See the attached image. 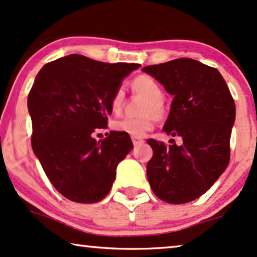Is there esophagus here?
Here are the masks:
<instances>
[{"label":"esophagus","mask_w":257,"mask_h":257,"mask_svg":"<svg viewBox=\"0 0 257 257\" xmlns=\"http://www.w3.org/2000/svg\"><path fill=\"white\" fill-rule=\"evenodd\" d=\"M132 141H133V143H134L135 147L142 145V143L145 142L142 139H140V138H132Z\"/></svg>","instance_id":"34e87169"}]
</instances>
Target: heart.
I'll use <instances>...</instances> for the list:
<instances>
[{
    "label": "heart",
    "mask_w": 257,
    "mask_h": 257,
    "mask_svg": "<svg viewBox=\"0 0 257 257\" xmlns=\"http://www.w3.org/2000/svg\"><path fill=\"white\" fill-rule=\"evenodd\" d=\"M132 87L138 94L146 97L141 107V116L139 117H124L112 122L115 132L124 133L133 138H142L147 133L153 131L156 118H163L166 115L163 89L155 78L149 75H140L132 82ZM124 90L116 89L110 101L111 111L118 114L124 103Z\"/></svg>",
    "instance_id": "heart-1"
}]
</instances>
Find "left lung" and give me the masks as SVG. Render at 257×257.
Instances as JSON below:
<instances>
[{
    "instance_id": "8db88e82",
    "label": "left lung",
    "mask_w": 257,
    "mask_h": 257,
    "mask_svg": "<svg viewBox=\"0 0 257 257\" xmlns=\"http://www.w3.org/2000/svg\"><path fill=\"white\" fill-rule=\"evenodd\" d=\"M174 100L163 132L183 143L166 146L149 139L153 157L147 177L164 202L187 203L203 195L227 168L235 103L216 68L193 59L145 67Z\"/></svg>"
}]
</instances>
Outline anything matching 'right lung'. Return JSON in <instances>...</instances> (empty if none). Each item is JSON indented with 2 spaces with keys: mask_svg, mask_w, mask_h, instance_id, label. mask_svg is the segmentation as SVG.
Masks as SVG:
<instances>
[{
  "mask_svg": "<svg viewBox=\"0 0 257 257\" xmlns=\"http://www.w3.org/2000/svg\"><path fill=\"white\" fill-rule=\"evenodd\" d=\"M141 66L104 63L71 54L47 63L28 95L34 154L55 189L68 200L96 203L107 196L116 167L133 149L131 136L107 128L110 101L126 75Z\"/></svg>",
  "mask_w": 257,
  "mask_h": 257,
  "instance_id": "add662e5",
  "label": "right lung"
}]
</instances>
